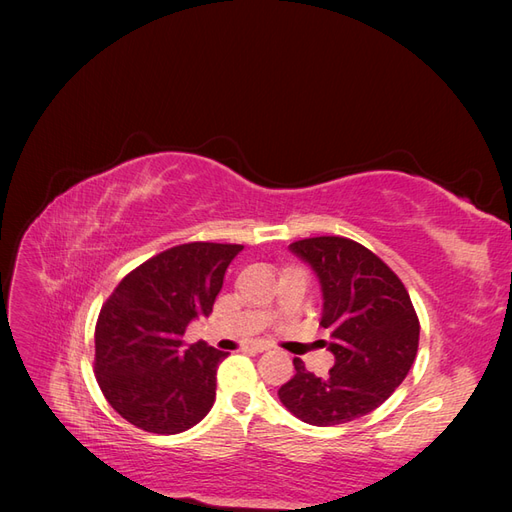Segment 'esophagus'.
<instances>
[{
	"instance_id": "34e87169",
	"label": "esophagus",
	"mask_w": 512,
	"mask_h": 512,
	"mask_svg": "<svg viewBox=\"0 0 512 512\" xmlns=\"http://www.w3.org/2000/svg\"><path fill=\"white\" fill-rule=\"evenodd\" d=\"M245 350H250V352H265V350H269V344H267V342H252V344L245 346Z\"/></svg>"
}]
</instances>
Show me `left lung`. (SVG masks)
Segmentation results:
<instances>
[{
  "mask_svg": "<svg viewBox=\"0 0 512 512\" xmlns=\"http://www.w3.org/2000/svg\"><path fill=\"white\" fill-rule=\"evenodd\" d=\"M288 250L314 271L322 292L324 342L335 356L327 378L294 359L297 374L277 395L303 423L331 427L365 416L404 382L418 350V318L399 277L361 243L314 237Z\"/></svg>",
  "mask_w": 512,
  "mask_h": 512,
  "instance_id": "left-lung-1",
  "label": "left lung"
}]
</instances>
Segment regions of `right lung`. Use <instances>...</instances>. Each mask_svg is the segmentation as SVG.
<instances>
[{"instance_id":"obj_1","label":"right lung","mask_w":512,"mask_h":512,"mask_svg":"<svg viewBox=\"0 0 512 512\" xmlns=\"http://www.w3.org/2000/svg\"><path fill=\"white\" fill-rule=\"evenodd\" d=\"M243 245L185 243L121 280L96 324V378L108 404L138 429L188 431L215 401V371L228 352L185 344L209 316L226 269Z\"/></svg>"}]
</instances>
